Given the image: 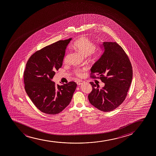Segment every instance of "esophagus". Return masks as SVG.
I'll return each instance as SVG.
<instances>
[{
	"instance_id": "34e87169",
	"label": "esophagus",
	"mask_w": 156,
	"mask_h": 156,
	"mask_svg": "<svg viewBox=\"0 0 156 156\" xmlns=\"http://www.w3.org/2000/svg\"><path fill=\"white\" fill-rule=\"evenodd\" d=\"M83 82H84V81H77V84H78V85H81V84H83Z\"/></svg>"
}]
</instances>
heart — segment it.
<instances>
[{
    "mask_svg": "<svg viewBox=\"0 0 156 156\" xmlns=\"http://www.w3.org/2000/svg\"><path fill=\"white\" fill-rule=\"evenodd\" d=\"M72 47L76 50L78 51L81 54L87 56L90 54V56L91 58H98L100 56V52L99 50H95V45L93 41L86 36H81L75 41L72 44ZM67 58V54H65L64 57V62H66ZM86 70V68H77L74 71V73L77 77H82L83 74V72Z\"/></svg>",
    "mask_w": 156,
    "mask_h": 156,
    "instance_id": "b5f03b06",
    "label": "heart"
}]
</instances>
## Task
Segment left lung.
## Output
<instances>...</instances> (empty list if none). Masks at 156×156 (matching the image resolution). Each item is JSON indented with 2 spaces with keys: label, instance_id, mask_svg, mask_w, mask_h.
<instances>
[{
  "label": "left lung",
  "instance_id": "obj_1",
  "mask_svg": "<svg viewBox=\"0 0 156 156\" xmlns=\"http://www.w3.org/2000/svg\"><path fill=\"white\" fill-rule=\"evenodd\" d=\"M103 53L91 69L90 77L105 83L101 89L93 82L88 95L90 103L100 110L108 112L124 101L131 83L133 70L127 54L115 42H104ZM99 76L96 77L94 74Z\"/></svg>",
  "mask_w": 156,
  "mask_h": 156
}]
</instances>
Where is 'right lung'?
Masks as SVG:
<instances>
[{
    "label": "right lung",
    "instance_id": "right-lung-1",
    "mask_svg": "<svg viewBox=\"0 0 156 156\" xmlns=\"http://www.w3.org/2000/svg\"><path fill=\"white\" fill-rule=\"evenodd\" d=\"M72 38L59 41L32 55L24 72V88L36 107L48 115L61 112L72 100L77 84L70 81L62 86L51 80L63 64L65 49Z\"/></svg>",
    "mask_w": 156,
    "mask_h": 156
}]
</instances>
